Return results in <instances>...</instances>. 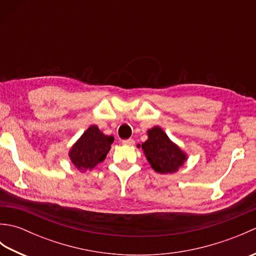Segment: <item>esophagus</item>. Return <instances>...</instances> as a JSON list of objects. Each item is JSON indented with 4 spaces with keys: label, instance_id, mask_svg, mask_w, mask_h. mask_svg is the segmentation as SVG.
I'll use <instances>...</instances> for the list:
<instances>
[{
    "label": "esophagus",
    "instance_id": "1",
    "mask_svg": "<svg viewBox=\"0 0 256 256\" xmlns=\"http://www.w3.org/2000/svg\"><path fill=\"white\" fill-rule=\"evenodd\" d=\"M123 145H128V146H133L135 144V140L133 138H128V140H122Z\"/></svg>",
    "mask_w": 256,
    "mask_h": 256
}]
</instances>
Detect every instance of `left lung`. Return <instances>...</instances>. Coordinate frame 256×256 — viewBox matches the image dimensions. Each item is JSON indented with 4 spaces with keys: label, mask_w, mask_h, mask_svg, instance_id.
Returning <instances> with one entry per match:
<instances>
[{
    "label": "left lung",
    "mask_w": 256,
    "mask_h": 256,
    "mask_svg": "<svg viewBox=\"0 0 256 256\" xmlns=\"http://www.w3.org/2000/svg\"><path fill=\"white\" fill-rule=\"evenodd\" d=\"M148 138L142 144V150L155 172L160 174L175 172L187 160V155L179 146L172 142L160 126L148 130Z\"/></svg>",
    "instance_id": "8db88e82"
}]
</instances>
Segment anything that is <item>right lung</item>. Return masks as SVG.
Here are the masks:
<instances>
[{"instance_id": "obj_1", "label": "right lung", "mask_w": 256, "mask_h": 256, "mask_svg": "<svg viewBox=\"0 0 256 256\" xmlns=\"http://www.w3.org/2000/svg\"><path fill=\"white\" fill-rule=\"evenodd\" d=\"M113 140V136L104 135L96 125H91L70 150V160L80 172L92 170L106 160Z\"/></svg>"}]
</instances>
